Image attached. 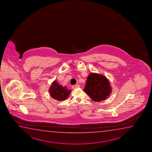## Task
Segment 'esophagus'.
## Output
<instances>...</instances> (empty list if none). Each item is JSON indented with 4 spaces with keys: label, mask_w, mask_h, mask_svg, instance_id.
Returning <instances> with one entry per match:
<instances>
[{
    "label": "esophagus",
    "mask_w": 152,
    "mask_h": 152,
    "mask_svg": "<svg viewBox=\"0 0 152 152\" xmlns=\"http://www.w3.org/2000/svg\"><path fill=\"white\" fill-rule=\"evenodd\" d=\"M80 86L79 85L76 84L75 85H73L72 86V89H75V88H79L80 87Z\"/></svg>",
    "instance_id": "esophagus-1"
}]
</instances>
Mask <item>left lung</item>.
Wrapping results in <instances>:
<instances>
[{
	"instance_id": "left-lung-1",
	"label": "left lung",
	"mask_w": 152,
	"mask_h": 152,
	"mask_svg": "<svg viewBox=\"0 0 152 152\" xmlns=\"http://www.w3.org/2000/svg\"><path fill=\"white\" fill-rule=\"evenodd\" d=\"M84 91L94 101L101 102L112 92L110 83L104 75L91 72L87 78Z\"/></svg>"
}]
</instances>
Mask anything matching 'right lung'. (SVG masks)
<instances>
[{
  "instance_id": "1",
  "label": "right lung",
  "mask_w": 152,
  "mask_h": 152,
  "mask_svg": "<svg viewBox=\"0 0 152 152\" xmlns=\"http://www.w3.org/2000/svg\"><path fill=\"white\" fill-rule=\"evenodd\" d=\"M49 93L52 98L58 101L65 100L69 95L71 90L68 89L66 87L62 86L55 80L51 84L49 89Z\"/></svg>"
}]
</instances>
